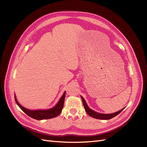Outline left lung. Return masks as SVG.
Here are the masks:
<instances>
[{
  "label": "left lung",
  "instance_id": "obj_1",
  "mask_svg": "<svg viewBox=\"0 0 147 147\" xmlns=\"http://www.w3.org/2000/svg\"><path fill=\"white\" fill-rule=\"evenodd\" d=\"M83 101V103L84 105V109L86 111V112L87 113V114L90 115V117H92L93 118L95 119H102V120H108V119H112L114 117H115L116 115H117L119 114H120L122 111L124 109V108L122 109L121 110H120L117 113H115L113 114H100V113H98L97 112H95V111L90 109L89 107L87 105L84 99L83 98V97H81Z\"/></svg>",
  "mask_w": 147,
  "mask_h": 147
}]
</instances>
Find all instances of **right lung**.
Returning <instances> with one entry per match:
<instances>
[{"instance_id": "obj_1", "label": "right lung", "mask_w": 147, "mask_h": 147, "mask_svg": "<svg viewBox=\"0 0 147 147\" xmlns=\"http://www.w3.org/2000/svg\"><path fill=\"white\" fill-rule=\"evenodd\" d=\"M65 96V92H64L61 98L59 100L57 105L54 108L49 109L47 110H36V111H31L28 109L24 108L20 105L17 101L16 97L14 96L15 102L16 104L19 106V107L21 108L24 112L29 117L34 119L36 120H44L52 119L53 117H56L61 113L64 106V99Z\"/></svg>"}]
</instances>
